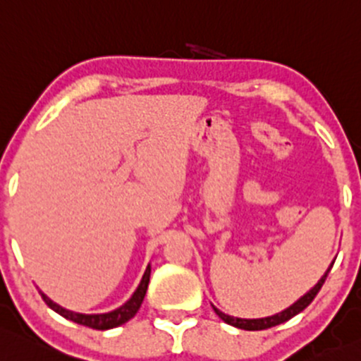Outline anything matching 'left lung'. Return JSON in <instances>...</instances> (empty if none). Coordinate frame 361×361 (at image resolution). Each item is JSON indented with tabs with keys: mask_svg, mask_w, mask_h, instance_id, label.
<instances>
[{
	"mask_svg": "<svg viewBox=\"0 0 361 361\" xmlns=\"http://www.w3.org/2000/svg\"><path fill=\"white\" fill-rule=\"evenodd\" d=\"M332 264H334V261L331 263V267L327 268V271L324 273V276H322V279L318 280V282L314 283V286L311 287V289L306 292L305 295H301V298H299L298 301L294 302V305H290L289 308L280 311V313L271 314V317H264V318H237V317H230V314L223 313V311H219L214 305H212V310H214V313L218 314V317L221 318V320L225 322V324L233 325V327H237V329H244V331H264V329L275 327V325L283 324V322L290 320L292 317H295V314H298V313H301V311L305 310L311 301H313L314 295L318 294V290H320L322 286H324V282H325V279H327L329 271H331Z\"/></svg>",
	"mask_w": 361,
	"mask_h": 361,
	"instance_id": "1",
	"label": "left lung"
}]
</instances>
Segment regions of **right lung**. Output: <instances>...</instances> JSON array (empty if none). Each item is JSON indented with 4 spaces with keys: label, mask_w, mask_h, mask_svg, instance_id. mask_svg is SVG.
<instances>
[{
    "label": "right lung",
    "mask_w": 361,
    "mask_h": 361,
    "mask_svg": "<svg viewBox=\"0 0 361 361\" xmlns=\"http://www.w3.org/2000/svg\"><path fill=\"white\" fill-rule=\"evenodd\" d=\"M149 282H150V264L147 267V270L142 276V282H140V286L136 287V290L133 292L131 298L128 299L123 306L109 311V313H93V314L75 313V311H71L63 308V306L56 305V302H53L47 294H43V292H41V295H43L44 302H47L53 311L62 314V317L67 318V320L75 322V324L79 325H86V327L90 329H97V331H109V329L119 327V325L126 324L128 320H131V318L135 317L136 311H138L140 306H142L143 298H145L147 294V289H149Z\"/></svg>",
    "instance_id": "obj_1"
}]
</instances>
